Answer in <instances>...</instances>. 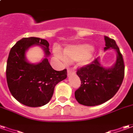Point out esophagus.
Returning a JSON list of instances; mask_svg holds the SVG:
<instances>
[{
	"label": "esophagus",
	"instance_id": "obj_1",
	"mask_svg": "<svg viewBox=\"0 0 133 133\" xmlns=\"http://www.w3.org/2000/svg\"><path fill=\"white\" fill-rule=\"evenodd\" d=\"M74 73H75L74 69H72V68H68V75H72V74H74Z\"/></svg>",
	"mask_w": 133,
	"mask_h": 133
}]
</instances>
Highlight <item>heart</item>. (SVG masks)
Listing matches in <instances>:
<instances>
[{
	"label": "heart",
	"instance_id": "1",
	"mask_svg": "<svg viewBox=\"0 0 133 133\" xmlns=\"http://www.w3.org/2000/svg\"><path fill=\"white\" fill-rule=\"evenodd\" d=\"M93 47L89 44H81L75 45H70L64 50V53L57 46L53 48L54 55L61 61L66 60L70 61H80L82 64H87L91 58V52Z\"/></svg>",
	"mask_w": 133,
	"mask_h": 133
}]
</instances>
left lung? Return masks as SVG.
Wrapping results in <instances>:
<instances>
[{
	"mask_svg": "<svg viewBox=\"0 0 133 133\" xmlns=\"http://www.w3.org/2000/svg\"><path fill=\"white\" fill-rule=\"evenodd\" d=\"M105 50L114 49L117 52L115 63L105 68L98 58L77 70L81 85L75 92V97L81 105L95 106L105 103L116 94L123 83L125 75L123 55L113 39L105 36Z\"/></svg>",
	"mask_w": 133,
	"mask_h": 133,
	"instance_id": "8db88e82",
	"label": "left lung"
}]
</instances>
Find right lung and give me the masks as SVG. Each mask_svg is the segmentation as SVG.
Listing matches in <instances>:
<instances>
[{"label": "right lung", "instance_id": "1", "mask_svg": "<svg viewBox=\"0 0 133 133\" xmlns=\"http://www.w3.org/2000/svg\"><path fill=\"white\" fill-rule=\"evenodd\" d=\"M44 49L45 58L37 64L27 61L25 52L33 45ZM49 43L35 37L23 38L10 49L6 66V79L10 93L19 103L28 107H41L49 102L55 85L67 78V70L52 69L48 57Z\"/></svg>", "mask_w": 133, "mask_h": 133}]
</instances>
